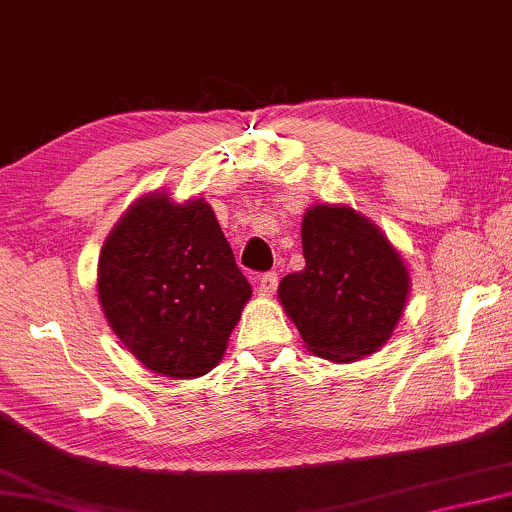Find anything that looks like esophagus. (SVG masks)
I'll list each match as a JSON object with an SVG mask.
<instances>
[{
	"label": "esophagus",
	"instance_id": "1",
	"mask_svg": "<svg viewBox=\"0 0 512 512\" xmlns=\"http://www.w3.org/2000/svg\"><path fill=\"white\" fill-rule=\"evenodd\" d=\"M278 288V274L276 271H269V274H264L260 281H257V295L260 297H271Z\"/></svg>",
	"mask_w": 512,
	"mask_h": 512
}]
</instances>
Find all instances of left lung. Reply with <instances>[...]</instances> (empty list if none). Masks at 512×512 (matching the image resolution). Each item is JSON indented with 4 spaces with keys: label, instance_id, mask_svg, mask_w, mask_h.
<instances>
[{
    "label": "left lung",
    "instance_id": "left-lung-1",
    "mask_svg": "<svg viewBox=\"0 0 512 512\" xmlns=\"http://www.w3.org/2000/svg\"><path fill=\"white\" fill-rule=\"evenodd\" d=\"M306 267L278 285V299L309 351L335 363L386 344L403 316L405 262L370 220L346 206H316L302 220Z\"/></svg>",
    "mask_w": 512,
    "mask_h": 512
}]
</instances>
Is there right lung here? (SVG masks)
Returning a JSON list of instances; mask_svg holds the SVG:
<instances>
[{
    "instance_id": "1",
    "label": "right lung",
    "mask_w": 512,
    "mask_h": 512,
    "mask_svg": "<svg viewBox=\"0 0 512 512\" xmlns=\"http://www.w3.org/2000/svg\"><path fill=\"white\" fill-rule=\"evenodd\" d=\"M252 295L213 208L140 199L107 236L98 297L109 327L147 370L201 377L220 363Z\"/></svg>"
}]
</instances>
